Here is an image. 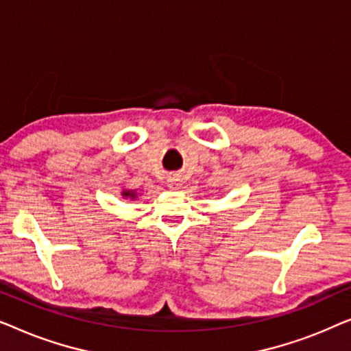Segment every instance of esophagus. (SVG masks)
Here are the masks:
<instances>
[{
  "label": "esophagus",
  "instance_id": "34e87169",
  "mask_svg": "<svg viewBox=\"0 0 351 351\" xmlns=\"http://www.w3.org/2000/svg\"><path fill=\"white\" fill-rule=\"evenodd\" d=\"M167 186H169V189H172V190L179 189V186H180L179 177H169V179H167Z\"/></svg>",
  "mask_w": 351,
  "mask_h": 351
}]
</instances>
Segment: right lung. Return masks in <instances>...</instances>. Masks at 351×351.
<instances>
[{
    "mask_svg": "<svg viewBox=\"0 0 351 351\" xmlns=\"http://www.w3.org/2000/svg\"><path fill=\"white\" fill-rule=\"evenodd\" d=\"M123 196H131V198H134V191H123Z\"/></svg>",
    "mask_w": 351,
    "mask_h": 351,
    "instance_id": "right-lung-1",
    "label": "right lung"
}]
</instances>
